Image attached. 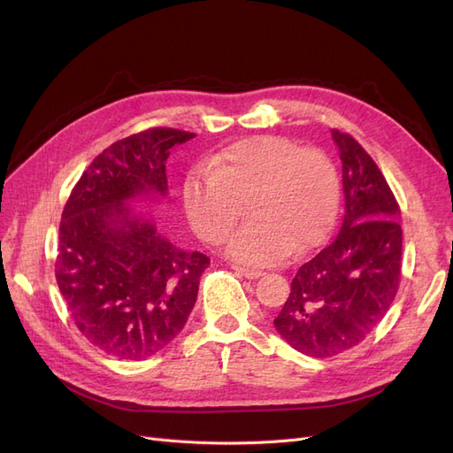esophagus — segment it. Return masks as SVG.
<instances>
[{
	"instance_id": "esophagus-1",
	"label": "esophagus",
	"mask_w": 453,
	"mask_h": 453,
	"mask_svg": "<svg viewBox=\"0 0 453 453\" xmlns=\"http://www.w3.org/2000/svg\"><path fill=\"white\" fill-rule=\"evenodd\" d=\"M232 268H234L238 273H242L243 278H248V280H257V278H260L263 276V270H257V268H248V266H240V265H232Z\"/></svg>"
}]
</instances>
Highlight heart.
<instances>
[{
    "label": "heart",
    "mask_w": 453,
    "mask_h": 453,
    "mask_svg": "<svg viewBox=\"0 0 453 453\" xmlns=\"http://www.w3.org/2000/svg\"><path fill=\"white\" fill-rule=\"evenodd\" d=\"M181 196L190 226L211 245L230 234L248 202L251 223L228 240L226 251L240 263L265 266L326 238L340 181L325 150L281 135H255L211 157L205 170L190 172Z\"/></svg>",
    "instance_id": "b5f03b06"
}]
</instances>
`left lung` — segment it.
I'll list each match as a JSON object with an SVG mask.
<instances>
[{"mask_svg":"<svg viewBox=\"0 0 453 453\" xmlns=\"http://www.w3.org/2000/svg\"><path fill=\"white\" fill-rule=\"evenodd\" d=\"M346 211L338 236L298 268L276 331L310 357H334L374 331L399 291L403 228L395 195L357 140L333 130Z\"/></svg>","mask_w":453,"mask_h":453,"instance_id":"1","label":"left lung"}]
</instances>
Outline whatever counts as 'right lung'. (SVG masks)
I'll return each instance as SVG.
<instances>
[{
  "instance_id": "add662e5",
  "label": "right lung",
  "mask_w": 453,
  "mask_h": 453,
  "mask_svg": "<svg viewBox=\"0 0 453 453\" xmlns=\"http://www.w3.org/2000/svg\"><path fill=\"white\" fill-rule=\"evenodd\" d=\"M196 134L149 128L104 149L67 198L58 232L57 283L90 344L142 361L181 333L210 258L183 251L128 205L166 196L170 150Z\"/></svg>"
}]
</instances>
